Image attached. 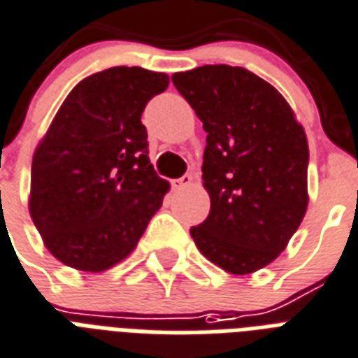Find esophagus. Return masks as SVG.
<instances>
[{"mask_svg": "<svg viewBox=\"0 0 358 358\" xmlns=\"http://www.w3.org/2000/svg\"><path fill=\"white\" fill-rule=\"evenodd\" d=\"M192 179L194 177L190 176V173H187V176L179 177V179H173V181H171V187L176 188V190H179V188H185V187H190V185H192Z\"/></svg>", "mask_w": 358, "mask_h": 358, "instance_id": "1", "label": "esophagus"}]
</instances>
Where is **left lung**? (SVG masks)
Here are the masks:
<instances>
[{"mask_svg":"<svg viewBox=\"0 0 358 358\" xmlns=\"http://www.w3.org/2000/svg\"><path fill=\"white\" fill-rule=\"evenodd\" d=\"M171 82L207 132L210 210L190 235L226 273H256L285 250L306 215V132L284 96L243 66L203 65Z\"/></svg>","mask_w":358,"mask_h":358,"instance_id":"8db88e82","label":"left lung"}]
</instances>
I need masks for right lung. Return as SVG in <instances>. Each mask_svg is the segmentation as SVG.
Masks as SVG:
<instances>
[{
	"label": "right lung",
	"instance_id": "right-lung-1",
	"mask_svg": "<svg viewBox=\"0 0 358 358\" xmlns=\"http://www.w3.org/2000/svg\"><path fill=\"white\" fill-rule=\"evenodd\" d=\"M168 74L112 66L74 87L38 141L29 215L66 267L102 273L130 256L170 182L148 157L143 108Z\"/></svg>",
	"mask_w": 358,
	"mask_h": 358
}]
</instances>
